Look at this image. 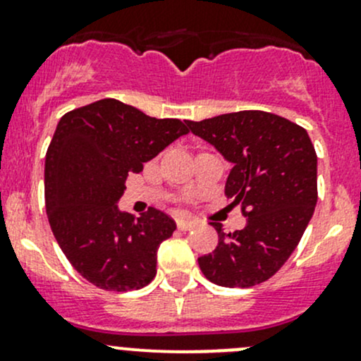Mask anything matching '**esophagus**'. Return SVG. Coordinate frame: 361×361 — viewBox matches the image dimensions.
<instances>
[{"label":"esophagus","instance_id":"esophagus-1","mask_svg":"<svg viewBox=\"0 0 361 361\" xmlns=\"http://www.w3.org/2000/svg\"><path fill=\"white\" fill-rule=\"evenodd\" d=\"M195 225H197V221H193V219H178L176 221L178 230H181V231L192 230Z\"/></svg>","mask_w":361,"mask_h":361}]
</instances>
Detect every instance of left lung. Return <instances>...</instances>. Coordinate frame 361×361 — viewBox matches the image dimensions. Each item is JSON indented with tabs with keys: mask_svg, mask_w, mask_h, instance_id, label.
Listing matches in <instances>:
<instances>
[{
	"mask_svg": "<svg viewBox=\"0 0 361 361\" xmlns=\"http://www.w3.org/2000/svg\"><path fill=\"white\" fill-rule=\"evenodd\" d=\"M233 164L225 195L247 216L244 230L218 231V245L199 257L204 276L221 287L271 279L298 247L318 199L317 152L305 128L276 114L240 111L187 121Z\"/></svg>",
	"mask_w": 361,
	"mask_h": 361,
	"instance_id": "left-lung-1",
	"label": "left lung"
}]
</instances>
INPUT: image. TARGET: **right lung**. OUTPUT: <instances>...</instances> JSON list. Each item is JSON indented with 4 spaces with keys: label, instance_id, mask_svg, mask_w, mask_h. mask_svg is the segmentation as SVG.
I'll use <instances>...</instances> for the list:
<instances>
[{
    "label": "right lung",
    "instance_id": "right-lung-1",
    "mask_svg": "<svg viewBox=\"0 0 361 361\" xmlns=\"http://www.w3.org/2000/svg\"><path fill=\"white\" fill-rule=\"evenodd\" d=\"M180 119H157L116 98L74 109L60 119L44 161L48 221L74 270L98 289L149 286L157 249L176 230L166 212H121L128 173H140L187 135Z\"/></svg>",
    "mask_w": 361,
    "mask_h": 361
}]
</instances>
